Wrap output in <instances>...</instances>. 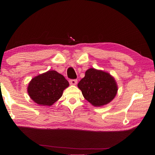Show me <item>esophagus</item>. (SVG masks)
Masks as SVG:
<instances>
[{
  "instance_id": "1",
  "label": "esophagus",
  "mask_w": 155,
  "mask_h": 155,
  "mask_svg": "<svg viewBox=\"0 0 155 155\" xmlns=\"http://www.w3.org/2000/svg\"><path fill=\"white\" fill-rule=\"evenodd\" d=\"M69 83L72 85H76L77 84V79H71L69 81Z\"/></svg>"
}]
</instances>
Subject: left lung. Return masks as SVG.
Instances as JSON below:
<instances>
[{
    "label": "left lung",
    "mask_w": 155,
    "mask_h": 155,
    "mask_svg": "<svg viewBox=\"0 0 155 155\" xmlns=\"http://www.w3.org/2000/svg\"><path fill=\"white\" fill-rule=\"evenodd\" d=\"M84 98L94 107L107 104L116 96L118 87L113 77L103 71L91 68L78 84Z\"/></svg>",
    "instance_id": "8db88e82"
}]
</instances>
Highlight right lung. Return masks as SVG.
<instances>
[{
    "mask_svg": "<svg viewBox=\"0 0 155 155\" xmlns=\"http://www.w3.org/2000/svg\"><path fill=\"white\" fill-rule=\"evenodd\" d=\"M68 86L64 76L55 71H48L32 78L27 91L36 103L50 107L62 97L63 91Z\"/></svg>",
    "mask_w": 155,
    "mask_h": 155,
    "instance_id": "1",
    "label": "right lung"
}]
</instances>
